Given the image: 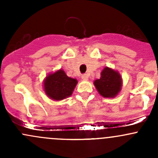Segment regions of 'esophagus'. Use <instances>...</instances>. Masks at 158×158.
Instances as JSON below:
<instances>
[{"mask_svg":"<svg viewBox=\"0 0 158 158\" xmlns=\"http://www.w3.org/2000/svg\"><path fill=\"white\" fill-rule=\"evenodd\" d=\"M82 80L87 81L89 79V76L87 74H83L82 76Z\"/></svg>","mask_w":158,"mask_h":158,"instance_id":"obj_1","label":"esophagus"}]
</instances>
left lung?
<instances>
[{
    "mask_svg": "<svg viewBox=\"0 0 158 158\" xmlns=\"http://www.w3.org/2000/svg\"><path fill=\"white\" fill-rule=\"evenodd\" d=\"M93 84L102 97L114 98L122 90V78L118 72L106 66L101 72L100 79H95Z\"/></svg>",
    "mask_w": 158,
    "mask_h": 158,
    "instance_id": "obj_1",
    "label": "left lung"
}]
</instances>
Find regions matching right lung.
<instances>
[{
	"mask_svg": "<svg viewBox=\"0 0 158 158\" xmlns=\"http://www.w3.org/2000/svg\"><path fill=\"white\" fill-rule=\"evenodd\" d=\"M77 83V79L67 76L64 70L60 69L46 76L44 90L52 100L61 101L71 96Z\"/></svg>",
	"mask_w": 158,
	"mask_h": 158,
	"instance_id": "obj_1",
	"label": "right lung"
}]
</instances>
